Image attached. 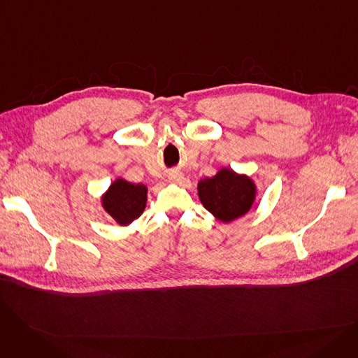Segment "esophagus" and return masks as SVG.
I'll use <instances>...</instances> for the list:
<instances>
[{
  "mask_svg": "<svg viewBox=\"0 0 358 358\" xmlns=\"http://www.w3.org/2000/svg\"><path fill=\"white\" fill-rule=\"evenodd\" d=\"M182 180H184V176L181 174V173H178V171H176V173H171L169 174V181H173V182H182Z\"/></svg>",
  "mask_w": 358,
  "mask_h": 358,
  "instance_id": "esophagus-1",
  "label": "esophagus"
}]
</instances>
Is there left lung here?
<instances>
[{
  "instance_id": "1",
  "label": "left lung",
  "mask_w": 358,
  "mask_h": 358,
  "mask_svg": "<svg viewBox=\"0 0 358 358\" xmlns=\"http://www.w3.org/2000/svg\"><path fill=\"white\" fill-rule=\"evenodd\" d=\"M197 190L204 208L227 223L245 215L255 199L254 182L227 168L212 178L200 180Z\"/></svg>"
}]
</instances>
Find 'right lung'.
<instances>
[{
	"mask_svg": "<svg viewBox=\"0 0 358 358\" xmlns=\"http://www.w3.org/2000/svg\"><path fill=\"white\" fill-rule=\"evenodd\" d=\"M103 206L117 223L129 224L145 210L146 187L119 178L110 185L108 192L104 194Z\"/></svg>",
	"mask_w": 358,
	"mask_h": 358,
	"instance_id": "right-lung-1",
	"label": "right lung"
}]
</instances>
